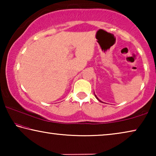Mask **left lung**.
I'll return each mask as SVG.
<instances>
[{"label":"left lung","instance_id":"8db88e82","mask_svg":"<svg viewBox=\"0 0 156 156\" xmlns=\"http://www.w3.org/2000/svg\"><path fill=\"white\" fill-rule=\"evenodd\" d=\"M94 95H95V97H96V99H97L98 100V101H100V102H102V101H101V100H100V99H98V97L96 96V94H94Z\"/></svg>","mask_w":156,"mask_h":156}]
</instances>
